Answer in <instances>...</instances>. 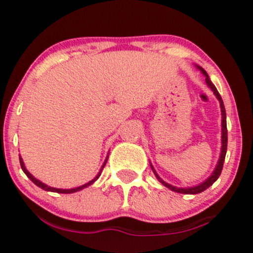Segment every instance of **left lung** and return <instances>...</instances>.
<instances>
[{"mask_svg":"<svg viewBox=\"0 0 253 253\" xmlns=\"http://www.w3.org/2000/svg\"><path fill=\"white\" fill-rule=\"evenodd\" d=\"M200 68V71L203 72L204 76L206 77V84L209 85V88H211V90L213 92V94L216 95V98L218 99V102H220V107H221V114H222V124H221V126H222V135H221V143H222V146H221V154H220V159H218V163L217 165H216L215 170H213L212 175H211L209 179H206L205 181L201 182L200 185H197V186H194V187H176V186H172V185L168 184V182H165L164 180L160 179V176H159L158 174H156V171L154 170L153 165H150L151 169H153L154 174H155L156 179L159 180V181L161 182V184L164 185V186H167L168 189L172 190V191L175 192H180V194H200V192H203L204 190H206L208 187H210L211 185L213 184V182L216 181V180L218 179V176H220L221 171H222V167H223V161H225V156H226V150H227V125H226V110H225V105H223V102H222V98H221L220 93L217 92V89H216V86L213 85L212 82L210 81V78H209L208 73H206L205 71H204L201 67H199Z\"/></svg>","mask_w":253,"mask_h":253,"instance_id":"1","label":"left lung"}]
</instances>
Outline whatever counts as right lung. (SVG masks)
Instances as JSON below:
<instances>
[{
    "label": "right lung",
    "instance_id": "1",
    "mask_svg": "<svg viewBox=\"0 0 253 253\" xmlns=\"http://www.w3.org/2000/svg\"><path fill=\"white\" fill-rule=\"evenodd\" d=\"M107 160H108V158L105 159V161H104V164H103V167H102V169H100V171H99V174L97 175V176L94 177V179L92 180V181H89V182H86V184H84V185H82V186H79V187H74V189H68V190H66V189H56V187H50V186H48V185H45V184H43L42 181H40V180H37L36 179L35 176H32V175L30 174V172H28V170L26 169V167H25V164H23V160H22V158H21L20 156V163H21V168H22V170H23V172H25L26 175H27L28 177H30L31 179V181L32 182H35L36 185H37L38 187H41V189H43V190H45V191H52V192H58V194H72V192H77V191H79V190H82V189H84V187H86V186H89V185H92L93 182L95 181V180L98 179V177L100 176V174H102V170H103V168L105 167V164H107Z\"/></svg>",
    "mask_w": 253,
    "mask_h": 253
}]
</instances>
